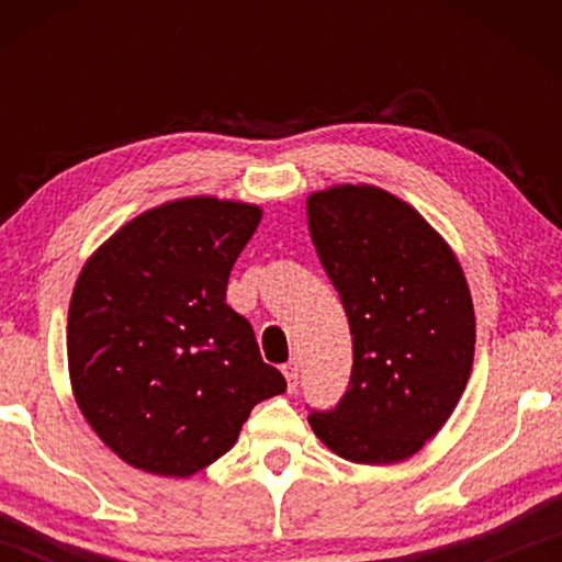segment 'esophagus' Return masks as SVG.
Wrapping results in <instances>:
<instances>
[{
	"instance_id": "esophagus-1",
	"label": "esophagus",
	"mask_w": 562,
	"mask_h": 562,
	"mask_svg": "<svg viewBox=\"0 0 562 562\" xmlns=\"http://www.w3.org/2000/svg\"><path fill=\"white\" fill-rule=\"evenodd\" d=\"M283 375H286V383H289V391H294L299 386V360L291 358L289 363H283Z\"/></svg>"
}]
</instances>
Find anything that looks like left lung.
Listing matches in <instances>:
<instances>
[{"label": "left lung", "mask_w": 562, "mask_h": 562, "mask_svg": "<svg viewBox=\"0 0 562 562\" xmlns=\"http://www.w3.org/2000/svg\"><path fill=\"white\" fill-rule=\"evenodd\" d=\"M306 217L352 337L348 389L329 409H310V425L345 460L396 463L437 435L471 375L463 268L409 204L381 189L319 191Z\"/></svg>", "instance_id": "left-lung-1"}]
</instances>
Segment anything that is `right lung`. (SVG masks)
I'll list each match as a JSON object with an SVG mask.
<instances>
[{
  "mask_svg": "<svg viewBox=\"0 0 562 562\" xmlns=\"http://www.w3.org/2000/svg\"><path fill=\"white\" fill-rule=\"evenodd\" d=\"M258 222L252 204L183 199L127 222L83 266L68 373L83 417L125 463L173 479L202 471L252 406L286 391L225 302Z\"/></svg>",
  "mask_w": 562,
  "mask_h": 562,
  "instance_id": "obj_1",
  "label": "right lung"
}]
</instances>
